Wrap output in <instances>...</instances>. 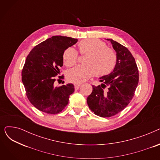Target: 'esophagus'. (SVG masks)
Segmentation results:
<instances>
[{"mask_svg":"<svg viewBox=\"0 0 160 160\" xmlns=\"http://www.w3.org/2000/svg\"><path fill=\"white\" fill-rule=\"evenodd\" d=\"M81 86L80 84H78V83H75L74 84V89H78L80 88V87Z\"/></svg>","mask_w":160,"mask_h":160,"instance_id":"obj_1","label":"esophagus"}]
</instances>
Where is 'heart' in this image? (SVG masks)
<instances>
[{"label":"heart","instance_id":"heart-1","mask_svg":"<svg viewBox=\"0 0 160 160\" xmlns=\"http://www.w3.org/2000/svg\"><path fill=\"white\" fill-rule=\"evenodd\" d=\"M81 54H86L85 65H78L69 70L67 78L74 83H80L88 80L92 75L100 77L110 74L117 63V54L112 48L108 47L103 41L97 39H88L78 43ZM78 52L72 47L67 48L63 54L65 65L72 67L77 62Z\"/></svg>","mask_w":160,"mask_h":160}]
</instances>
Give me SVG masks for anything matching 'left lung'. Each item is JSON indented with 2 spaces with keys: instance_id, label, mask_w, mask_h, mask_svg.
Returning <instances> with one entry per match:
<instances>
[{
  "instance_id": "obj_1",
  "label": "left lung",
  "mask_w": 160,
  "mask_h": 160,
  "mask_svg": "<svg viewBox=\"0 0 160 160\" xmlns=\"http://www.w3.org/2000/svg\"><path fill=\"white\" fill-rule=\"evenodd\" d=\"M117 54L112 72L99 78L101 85L92 86L93 91L87 98L90 110L101 117H110L128 106L134 96L139 82V71L128 49L111 39Z\"/></svg>"
}]
</instances>
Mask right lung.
<instances>
[{"label": "right lung", "instance_id": "obj_1", "mask_svg": "<svg viewBox=\"0 0 160 160\" xmlns=\"http://www.w3.org/2000/svg\"><path fill=\"white\" fill-rule=\"evenodd\" d=\"M77 41V39L54 36L36 45L27 56L22 82L29 101L41 112L56 114L68 104L74 85L54 86V77L60 73L63 52Z\"/></svg>", "mask_w": 160, "mask_h": 160}]
</instances>
